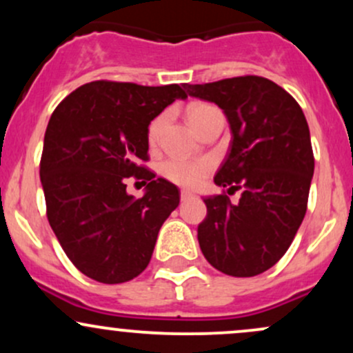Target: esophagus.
Here are the masks:
<instances>
[{"label": "esophagus", "mask_w": 353, "mask_h": 353, "mask_svg": "<svg viewBox=\"0 0 353 353\" xmlns=\"http://www.w3.org/2000/svg\"><path fill=\"white\" fill-rule=\"evenodd\" d=\"M190 197H194V194L190 192V190H188V189L181 190V201H188V199H190Z\"/></svg>", "instance_id": "esophagus-1"}]
</instances>
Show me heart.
Instances as JSON below:
<instances>
[{"label": "heart", "instance_id": "b5f03b06", "mask_svg": "<svg viewBox=\"0 0 353 353\" xmlns=\"http://www.w3.org/2000/svg\"><path fill=\"white\" fill-rule=\"evenodd\" d=\"M219 111L216 106L205 103H192L188 108V119L192 124V128L199 129L202 124L205 123V119L212 114V112ZM165 121V116H159L149 124L148 129V139L149 143L154 144L157 141V137L161 134V129H163ZM212 164L208 159H185V157H171L165 163L161 165V172L164 174L165 179H169L174 184L184 185V188H196L199 185L204 177L208 176Z\"/></svg>", "mask_w": 353, "mask_h": 353}]
</instances>
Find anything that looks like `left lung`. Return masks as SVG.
<instances>
[{
  "instance_id": "8db88e82",
  "label": "left lung",
  "mask_w": 353,
  "mask_h": 353,
  "mask_svg": "<svg viewBox=\"0 0 353 353\" xmlns=\"http://www.w3.org/2000/svg\"><path fill=\"white\" fill-rule=\"evenodd\" d=\"M184 89L224 111L232 141L214 182L242 190L237 204L225 194L204 197L201 250L221 272L254 277L277 264L305 216L314 176L309 124L297 101L261 76Z\"/></svg>"
}]
</instances>
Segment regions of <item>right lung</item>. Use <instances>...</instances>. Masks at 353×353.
<instances>
[{
    "label": "right lung",
    "instance_id": "add662e5",
    "mask_svg": "<svg viewBox=\"0 0 353 353\" xmlns=\"http://www.w3.org/2000/svg\"><path fill=\"white\" fill-rule=\"evenodd\" d=\"M185 98L177 84L92 81L52 112L39 165L48 221L88 277L123 283L151 261L161 225L179 205V190L141 165L148 161V129L169 104ZM131 175L150 181L141 200L125 190Z\"/></svg>",
    "mask_w": 353,
    "mask_h": 353
}]
</instances>
